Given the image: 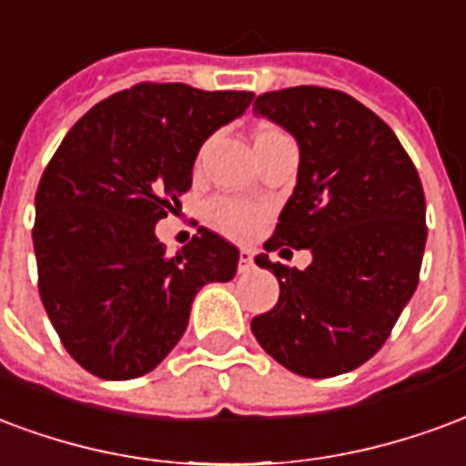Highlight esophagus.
Instances as JSON below:
<instances>
[{
	"label": "esophagus",
	"mask_w": 466,
	"mask_h": 466,
	"mask_svg": "<svg viewBox=\"0 0 466 466\" xmlns=\"http://www.w3.org/2000/svg\"><path fill=\"white\" fill-rule=\"evenodd\" d=\"M250 268H253V253L243 248V250H240V258H238V270H240V273H248Z\"/></svg>",
	"instance_id": "esophagus-1"
}]
</instances>
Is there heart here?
I'll list each match as a JSON object with an SVG mask.
<instances>
[{
  "instance_id": "obj_1",
  "label": "heart",
  "mask_w": 466,
  "mask_h": 466,
  "mask_svg": "<svg viewBox=\"0 0 466 466\" xmlns=\"http://www.w3.org/2000/svg\"><path fill=\"white\" fill-rule=\"evenodd\" d=\"M280 134L278 128H263L260 136H273ZM213 220L218 223L220 230H226L230 236H248L250 230L256 228L258 220H260V210L256 206H250V203H243V200H233V198H220L213 203Z\"/></svg>"
}]
</instances>
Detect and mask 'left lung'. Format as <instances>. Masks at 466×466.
I'll use <instances>...</instances> for the list:
<instances>
[{
  "label": "left lung",
  "mask_w": 466,
  "mask_h": 466,
  "mask_svg": "<svg viewBox=\"0 0 466 466\" xmlns=\"http://www.w3.org/2000/svg\"><path fill=\"white\" fill-rule=\"evenodd\" d=\"M300 148L298 183L266 250L305 247V271L273 270L280 298L250 320L268 355L303 377L368 362L410 303L422 268L424 191L395 131L348 94L322 86L268 91L253 104Z\"/></svg>",
  "instance_id": "left-lung-1"
}]
</instances>
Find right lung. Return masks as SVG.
I'll return each instance as SVG.
<instances>
[{
	"mask_svg": "<svg viewBox=\"0 0 466 466\" xmlns=\"http://www.w3.org/2000/svg\"><path fill=\"white\" fill-rule=\"evenodd\" d=\"M253 91L136 84L71 126L36 188L39 295L61 345L101 380H134L188 328L196 293L228 283L238 248L200 228L176 256L156 223L191 188L200 146Z\"/></svg>",
	"mask_w": 466,
	"mask_h": 466,
	"instance_id": "1",
	"label": "right lung"
}]
</instances>
